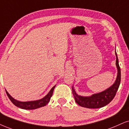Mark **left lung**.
<instances>
[{"label": "left lung", "instance_id": "obj_1", "mask_svg": "<svg viewBox=\"0 0 129 129\" xmlns=\"http://www.w3.org/2000/svg\"><path fill=\"white\" fill-rule=\"evenodd\" d=\"M115 55H116V66L118 70V74H117L116 80L113 85L103 92L92 94V96L89 97L81 96L78 95L74 90V88L72 87L73 95L74 96L76 102L78 105L87 108H99L107 105L114 99L121 81V71L118 64V59L116 52H115Z\"/></svg>", "mask_w": 129, "mask_h": 129}]
</instances>
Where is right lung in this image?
Masks as SVG:
<instances>
[{"label":"right lung","instance_id":"right-lung-1","mask_svg":"<svg viewBox=\"0 0 129 129\" xmlns=\"http://www.w3.org/2000/svg\"><path fill=\"white\" fill-rule=\"evenodd\" d=\"M55 87V86L52 88L50 92L48 93L46 96H45L43 98L41 99H39L37 101H29V102H20V101H17L15 99L13 98L8 93L7 91L6 90V93L7 94L8 98L10 99L11 102L14 104L15 105L17 106V107L19 108L24 109V110H35V109H37L40 107H44L46 105L48 104L49 102L50 98L52 97L53 94V90H54Z\"/></svg>","mask_w":129,"mask_h":129}]
</instances>
